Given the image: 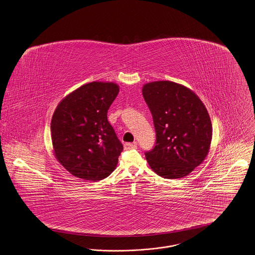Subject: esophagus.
Segmentation results:
<instances>
[{
    "instance_id": "34e87169",
    "label": "esophagus",
    "mask_w": 255,
    "mask_h": 255,
    "mask_svg": "<svg viewBox=\"0 0 255 255\" xmlns=\"http://www.w3.org/2000/svg\"><path fill=\"white\" fill-rule=\"evenodd\" d=\"M124 148L126 150L135 149V148H136V143L135 142H134V143H130V142L125 143Z\"/></svg>"
}]
</instances>
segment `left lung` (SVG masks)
I'll return each instance as SVG.
<instances>
[{"mask_svg":"<svg viewBox=\"0 0 255 255\" xmlns=\"http://www.w3.org/2000/svg\"><path fill=\"white\" fill-rule=\"evenodd\" d=\"M142 95L156 130L155 147L145 152L148 165L165 179L189 175L209 153L213 129L206 107L193 90L170 81L145 84Z\"/></svg>","mask_w":255,"mask_h":255,"instance_id":"obj_1","label":"left lung"}]
</instances>
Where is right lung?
Returning a JSON list of instances; mask_svg holds the SVG:
<instances>
[{
  "mask_svg": "<svg viewBox=\"0 0 255 255\" xmlns=\"http://www.w3.org/2000/svg\"><path fill=\"white\" fill-rule=\"evenodd\" d=\"M119 91L114 82H91L66 95L54 112L53 153L78 178L104 179L118 165L123 146L107 114Z\"/></svg>",
  "mask_w": 255,
  "mask_h": 255,
  "instance_id": "add662e5",
  "label": "right lung"
}]
</instances>
